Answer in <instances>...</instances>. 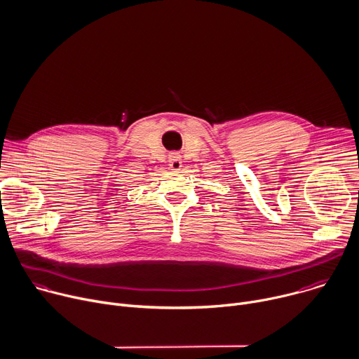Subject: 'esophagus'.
Returning a JSON list of instances; mask_svg holds the SVG:
<instances>
[{
	"mask_svg": "<svg viewBox=\"0 0 359 359\" xmlns=\"http://www.w3.org/2000/svg\"><path fill=\"white\" fill-rule=\"evenodd\" d=\"M170 168L172 170V171H180L181 168H182V160H181V156L178 154V153H172L171 156H170Z\"/></svg>",
	"mask_w": 359,
	"mask_h": 359,
	"instance_id": "1",
	"label": "esophagus"
}]
</instances>
